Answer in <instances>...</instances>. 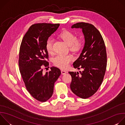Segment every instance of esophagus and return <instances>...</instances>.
Masks as SVG:
<instances>
[{
	"mask_svg": "<svg viewBox=\"0 0 125 125\" xmlns=\"http://www.w3.org/2000/svg\"><path fill=\"white\" fill-rule=\"evenodd\" d=\"M61 74L62 75H65L67 73V72H66V71H65L64 70H62L61 71Z\"/></svg>",
	"mask_w": 125,
	"mask_h": 125,
	"instance_id": "esophagus-1",
	"label": "esophagus"
}]
</instances>
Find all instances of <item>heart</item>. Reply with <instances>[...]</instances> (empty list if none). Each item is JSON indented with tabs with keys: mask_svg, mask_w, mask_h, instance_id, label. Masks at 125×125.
<instances>
[{
	"mask_svg": "<svg viewBox=\"0 0 125 125\" xmlns=\"http://www.w3.org/2000/svg\"><path fill=\"white\" fill-rule=\"evenodd\" d=\"M59 37L70 47V49L72 51H77L81 47L83 41L81 39L76 38L75 35L68 31H63L60 34ZM53 40L49 38L47 40L45 43V48L49 53L53 52L52 46ZM73 60V57L70 55L58 54L53 59L54 65L61 69H66L69 65L70 63Z\"/></svg>",
	"mask_w": 125,
	"mask_h": 125,
	"instance_id": "1",
	"label": "heart"
}]
</instances>
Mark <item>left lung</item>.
Wrapping results in <instances>:
<instances>
[{
    "mask_svg": "<svg viewBox=\"0 0 125 125\" xmlns=\"http://www.w3.org/2000/svg\"><path fill=\"white\" fill-rule=\"evenodd\" d=\"M71 28L82 29L85 43L79 57L73 63L75 68L83 71H80V75L69 72L72 77L70 88L76 95L85 99L97 92L103 80L107 66L106 47L101 33L92 24L80 22Z\"/></svg>",
    "mask_w": 125,
    "mask_h": 125,
    "instance_id": "1",
    "label": "left lung"
}]
</instances>
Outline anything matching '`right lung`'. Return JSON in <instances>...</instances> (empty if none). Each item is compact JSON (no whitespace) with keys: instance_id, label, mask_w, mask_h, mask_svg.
Returning <instances> with one entry per match:
<instances>
[{"instance_id":"right-lung-1","label":"right lung","mask_w":125,"mask_h":125,"mask_svg":"<svg viewBox=\"0 0 125 125\" xmlns=\"http://www.w3.org/2000/svg\"><path fill=\"white\" fill-rule=\"evenodd\" d=\"M60 24L38 23L31 25L24 36L19 51L20 72L27 91L35 99L45 102L52 95L55 82L61 75L57 67L43 74V66L48 67L46 42Z\"/></svg>"}]
</instances>
